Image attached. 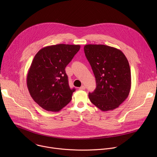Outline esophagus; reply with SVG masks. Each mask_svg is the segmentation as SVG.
<instances>
[{
  "mask_svg": "<svg viewBox=\"0 0 157 157\" xmlns=\"http://www.w3.org/2000/svg\"><path fill=\"white\" fill-rule=\"evenodd\" d=\"M86 87L84 86H81L80 87H79V90H84V89H85Z\"/></svg>",
  "mask_w": 157,
  "mask_h": 157,
  "instance_id": "34e87169",
  "label": "esophagus"
}]
</instances>
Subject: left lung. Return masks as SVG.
Masks as SVG:
<instances>
[{"mask_svg":"<svg viewBox=\"0 0 157 157\" xmlns=\"http://www.w3.org/2000/svg\"><path fill=\"white\" fill-rule=\"evenodd\" d=\"M84 53L96 81V88L89 93L91 102L102 111L117 108L128 97L131 88L128 61L117 48L104 44H86Z\"/></svg>","mask_w":157,"mask_h":157,"instance_id":"left-lung-1","label":"left lung"}]
</instances>
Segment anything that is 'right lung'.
Masks as SVG:
<instances>
[{
    "mask_svg": "<svg viewBox=\"0 0 157 157\" xmlns=\"http://www.w3.org/2000/svg\"><path fill=\"white\" fill-rule=\"evenodd\" d=\"M80 49L79 44H58L41 48L35 55L27 76L32 99L47 111L59 112L72 99L66 66Z\"/></svg>",
    "mask_w": 157,
    "mask_h": 157,
    "instance_id": "1",
    "label": "right lung"
}]
</instances>
